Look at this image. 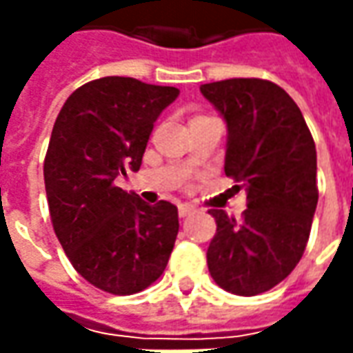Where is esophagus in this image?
<instances>
[{
  "instance_id": "obj_1",
  "label": "esophagus",
  "mask_w": 353,
  "mask_h": 353,
  "mask_svg": "<svg viewBox=\"0 0 353 353\" xmlns=\"http://www.w3.org/2000/svg\"><path fill=\"white\" fill-rule=\"evenodd\" d=\"M194 210H196V208H194V206H190V204H181V206H179V214H181L183 218L190 216V214H194Z\"/></svg>"
}]
</instances>
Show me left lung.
Here are the masks:
<instances>
[{"instance_id": "8db88e82", "label": "left lung", "mask_w": 353, "mask_h": 353, "mask_svg": "<svg viewBox=\"0 0 353 353\" xmlns=\"http://www.w3.org/2000/svg\"><path fill=\"white\" fill-rule=\"evenodd\" d=\"M228 128L224 170L248 192L241 222L210 210L212 279L239 296L273 289L301 261L319 202L316 147L299 105L259 78L200 86Z\"/></svg>"}]
</instances>
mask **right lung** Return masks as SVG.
<instances>
[{"instance_id":"1","label":"right lung","mask_w":353,"mask_h":353,"mask_svg":"<svg viewBox=\"0 0 353 353\" xmlns=\"http://www.w3.org/2000/svg\"><path fill=\"white\" fill-rule=\"evenodd\" d=\"M179 88L125 76L92 80L70 94L54 121L45 188L54 234L76 271L112 294H133L161 277L179 234L167 200L147 204L117 186L139 170L161 112Z\"/></svg>"}]
</instances>
